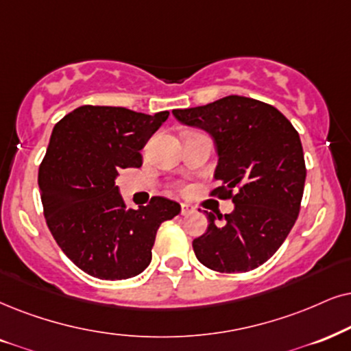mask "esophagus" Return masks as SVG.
I'll use <instances>...</instances> for the list:
<instances>
[{
	"label": "esophagus",
	"instance_id": "obj_1",
	"mask_svg": "<svg viewBox=\"0 0 351 351\" xmlns=\"http://www.w3.org/2000/svg\"><path fill=\"white\" fill-rule=\"evenodd\" d=\"M193 212V207L188 206V204H181V214L183 215H189Z\"/></svg>",
	"mask_w": 351,
	"mask_h": 351
}]
</instances>
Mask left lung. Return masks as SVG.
I'll list each match as a JSON object with an SVG mask.
<instances>
[{
	"label": "left lung",
	"mask_w": 351,
	"mask_h": 351,
	"mask_svg": "<svg viewBox=\"0 0 351 351\" xmlns=\"http://www.w3.org/2000/svg\"><path fill=\"white\" fill-rule=\"evenodd\" d=\"M173 114L212 136L220 186L210 194L234 204L232 214L217 215L220 222L204 210L207 232L193 241L199 263L221 274L259 267L282 246L300 214L306 165L298 131L275 106L239 95Z\"/></svg>",
	"instance_id": "obj_1"
}]
</instances>
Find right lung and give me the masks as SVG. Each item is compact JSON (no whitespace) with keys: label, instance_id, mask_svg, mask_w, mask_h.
<instances>
[{"label":"right lung","instance_id":"obj_1","mask_svg":"<svg viewBox=\"0 0 351 351\" xmlns=\"http://www.w3.org/2000/svg\"><path fill=\"white\" fill-rule=\"evenodd\" d=\"M168 114L84 105L53 128L38 168L43 214L58 246L92 277L139 275L162 221L180 214L178 202L160 196L128 208L117 186L119 171L143 165L141 150Z\"/></svg>","mask_w":351,"mask_h":351}]
</instances>
